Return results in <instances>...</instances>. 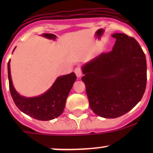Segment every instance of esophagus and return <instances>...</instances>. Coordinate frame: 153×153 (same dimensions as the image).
<instances>
[{"instance_id": "esophagus-1", "label": "esophagus", "mask_w": 153, "mask_h": 153, "mask_svg": "<svg viewBox=\"0 0 153 153\" xmlns=\"http://www.w3.org/2000/svg\"><path fill=\"white\" fill-rule=\"evenodd\" d=\"M75 75H76V76L78 77V78H81V75H82V72H81V69H80V68H78V67L75 68Z\"/></svg>"}]
</instances>
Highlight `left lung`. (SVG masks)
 Wrapping results in <instances>:
<instances>
[{"label": "left lung", "instance_id": "obj_1", "mask_svg": "<svg viewBox=\"0 0 153 153\" xmlns=\"http://www.w3.org/2000/svg\"><path fill=\"white\" fill-rule=\"evenodd\" d=\"M112 50L81 67V80L91 109L97 115L115 118L130 111L142 98L146 84V56L135 38L114 33Z\"/></svg>", "mask_w": 153, "mask_h": 153}]
</instances>
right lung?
Returning <instances> with one entry per match:
<instances>
[{
  "instance_id": "add662e5",
  "label": "right lung",
  "mask_w": 153,
  "mask_h": 153,
  "mask_svg": "<svg viewBox=\"0 0 153 153\" xmlns=\"http://www.w3.org/2000/svg\"><path fill=\"white\" fill-rule=\"evenodd\" d=\"M41 36L53 41L57 38L53 34H44ZM8 78L11 95L17 107L26 115L39 121L52 120L63 113L68 95L77 78L74 72L61 75L57 78L44 93L38 96L25 97L20 95L14 87L10 72V60L8 62Z\"/></svg>"
}]
</instances>
